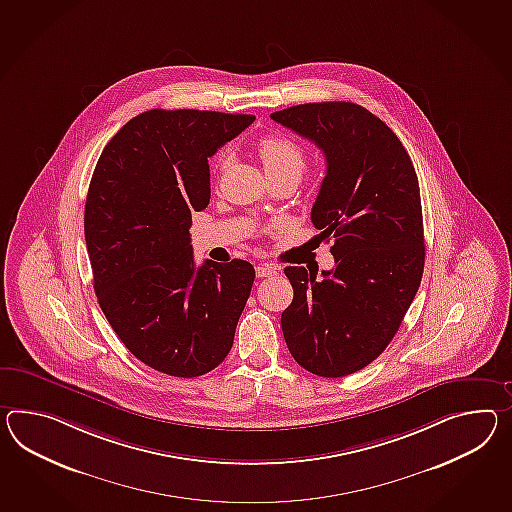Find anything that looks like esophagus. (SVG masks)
Returning a JSON list of instances; mask_svg holds the SVG:
<instances>
[{"label": "esophagus", "mask_w": 512, "mask_h": 512, "mask_svg": "<svg viewBox=\"0 0 512 512\" xmlns=\"http://www.w3.org/2000/svg\"><path fill=\"white\" fill-rule=\"evenodd\" d=\"M277 266H274V264H270V262H262V264H259L257 268H255V274H257V277H272V275L277 274Z\"/></svg>", "instance_id": "1"}]
</instances>
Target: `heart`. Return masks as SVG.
<instances>
[{
	"instance_id": "heart-1",
	"label": "heart",
	"mask_w": 512,
	"mask_h": 512,
	"mask_svg": "<svg viewBox=\"0 0 512 512\" xmlns=\"http://www.w3.org/2000/svg\"><path fill=\"white\" fill-rule=\"evenodd\" d=\"M257 151L261 157L266 174H298L305 170L307 155L298 142L283 135H266L259 140ZM220 163H225V153L220 157Z\"/></svg>"
}]
</instances>
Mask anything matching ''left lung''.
<instances>
[{
    "label": "left lung",
    "mask_w": 512,
    "mask_h": 512,
    "mask_svg": "<svg viewBox=\"0 0 512 512\" xmlns=\"http://www.w3.org/2000/svg\"><path fill=\"white\" fill-rule=\"evenodd\" d=\"M324 151L311 211L335 238V268L287 266L294 300L281 327L296 362L311 374L344 377L375 361L396 335L424 274L418 177L394 131L351 101H322L270 114Z\"/></svg>",
    "instance_id": "left-lung-1"
}]
</instances>
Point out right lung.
I'll use <instances>...</instances> for the list:
<instances>
[{
    "label": "right lung",
    "mask_w": 512,
    "mask_h": 512,
    "mask_svg": "<svg viewBox=\"0 0 512 512\" xmlns=\"http://www.w3.org/2000/svg\"><path fill=\"white\" fill-rule=\"evenodd\" d=\"M253 114L151 109L103 148L85 203V240L101 311L138 361L174 377L214 370L250 298V262L205 261L192 211L211 200L209 157Z\"/></svg>",
    "instance_id": "add662e5"
}]
</instances>
